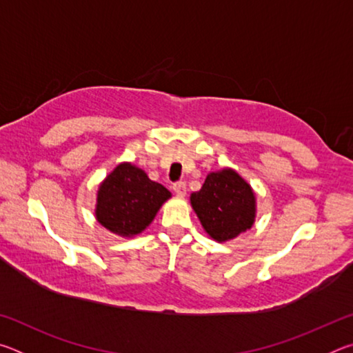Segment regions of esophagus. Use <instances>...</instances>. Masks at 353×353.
I'll return each instance as SVG.
<instances>
[{"instance_id":"34e87169","label":"esophagus","mask_w":353,"mask_h":353,"mask_svg":"<svg viewBox=\"0 0 353 353\" xmlns=\"http://www.w3.org/2000/svg\"><path fill=\"white\" fill-rule=\"evenodd\" d=\"M172 190H174L176 196H179V198H183V196L187 194V183L179 181L176 183H172Z\"/></svg>"}]
</instances>
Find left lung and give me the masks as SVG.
I'll use <instances>...</instances> for the list:
<instances>
[{"label": "left lung", "instance_id": "1", "mask_svg": "<svg viewBox=\"0 0 353 353\" xmlns=\"http://www.w3.org/2000/svg\"><path fill=\"white\" fill-rule=\"evenodd\" d=\"M191 205L216 241L232 240L254 224V191L232 170L208 174L202 188L191 194Z\"/></svg>", "mask_w": 353, "mask_h": 353}]
</instances>
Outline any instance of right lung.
Instances as JSON below:
<instances>
[{
  "instance_id": "obj_1",
  "label": "right lung",
  "mask_w": 353,
  "mask_h": 353,
  "mask_svg": "<svg viewBox=\"0 0 353 353\" xmlns=\"http://www.w3.org/2000/svg\"><path fill=\"white\" fill-rule=\"evenodd\" d=\"M170 198V191L152 182L145 171L123 163L99 187L97 218L113 234L132 236L151 224L155 213Z\"/></svg>"
}]
</instances>
